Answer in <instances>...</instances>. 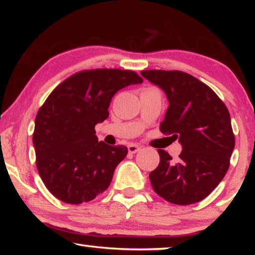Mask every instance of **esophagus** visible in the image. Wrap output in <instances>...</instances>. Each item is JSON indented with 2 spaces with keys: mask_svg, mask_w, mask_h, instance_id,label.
Returning a JSON list of instances; mask_svg holds the SVG:
<instances>
[{
  "mask_svg": "<svg viewBox=\"0 0 255 255\" xmlns=\"http://www.w3.org/2000/svg\"><path fill=\"white\" fill-rule=\"evenodd\" d=\"M140 148H141L140 146L139 145H136V144H129L128 145V152L131 153V154L137 153Z\"/></svg>",
  "mask_w": 255,
  "mask_h": 255,
  "instance_id": "obj_1",
  "label": "esophagus"
}]
</instances>
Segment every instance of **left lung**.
Returning <instances> with one entry per match:
<instances>
[{"label":"left lung","mask_w":255,"mask_h":255,"mask_svg":"<svg viewBox=\"0 0 255 255\" xmlns=\"http://www.w3.org/2000/svg\"><path fill=\"white\" fill-rule=\"evenodd\" d=\"M169 99L159 130L179 138L182 152L178 161L164 149L158 166L149 173L154 191L175 205L200 201L217 187L230 167L235 146L231 116L208 85L181 71H141Z\"/></svg>","instance_id":"1"}]
</instances>
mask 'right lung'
<instances>
[{"label": "right lung", "mask_w": 255, "mask_h": 255, "mask_svg": "<svg viewBox=\"0 0 255 255\" xmlns=\"http://www.w3.org/2000/svg\"><path fill=\"white\" fill-rule=\"evenodd\" d=\"M141 82L129 70H85L67 77L46 99L32 141L38 173L54 197L80 205L108 189L128 149L98 141L94 127L109 117L110 101L120 89Z\"/></svg>", "instance_id": "add662e5"}]
</instances>
